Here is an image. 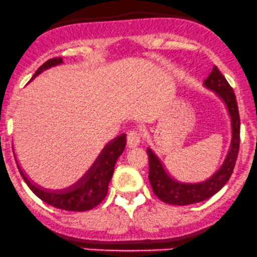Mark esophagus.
Masks as SVG:
<instances>
[{"mask_svg": "<svg viewBox=\"0 0 257 257\" xmlns=\"http://www.w3.org/2000/svg\"><path fill=\"white\" fill-rule=\"evenodd\" d=\"M141 141H142V136L137 131H131L127 135V146L130 148H135L140 146Z\"/></svg>", "mask_w": 257, "mask_h": 257, "instance_id": "esophagus-1", "label": "esophagus"}]
</instances>
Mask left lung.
Returning <instances> with one entry per match:
<instances>
[{"label": "left lung", "instance_id": "1", "mask_svg": "<svg viewBox=\"0 0 257 257\" xmlns=\"http://www.w3.org/2000/svg\"><path fill=\"white\" fill-rule=\"evenodd\" d=\"M203 88L214 93L224 104L229 117L230 141L225 156L219 167L209 176L200 181H184L170 174L164 163L151 147H147L148 161H150V183L153 192L163 202L175 206L194 205L202 202L207 198L216 195L230 178L235 165L239 151L240 141V117L238 104L233 89L229 85L217 66H213L212 72L203 82Z\"/></svg>", "mask_w": 257, "mask_h": 257}]
</instances>
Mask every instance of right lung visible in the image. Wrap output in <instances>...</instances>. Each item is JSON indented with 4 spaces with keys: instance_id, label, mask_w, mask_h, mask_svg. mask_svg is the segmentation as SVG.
Wrapping results in <instances>:
<instances>
[{
    "instance_id": "obj_1",
    "label": "right lung",
    "mask_w": 257,
    "mask_h": 257,
    "mask_svg": "<svg viewBox=\"0 0 257 257\" xmlns=\"http://www.w3.org/2000/svg\"><path fill=\"white\" fill-rule=\"evenodd\" d=\"M63 61L61 57L51 59L41 65L32 77L30 82L41 74L44 71L50 70L55 66L62 65ZM126 146V135L121 134L105 143L99 154L96 156L94 162L89 168L85 170L83 175L71 184L70 186L62 187V189H48L32 180L23 168L18 162L16 148L13 146V154H15L16 162H17L18 169L21 175L23 176L24 181L29 186V189L34 192L40 200L56 208L65 209V211L73 212H84L88 209L94 208L101 201L105 198L107 194V186L114 174V168L116 164L118 157L121 156Z\"/></svg>"
}]
</instances>
